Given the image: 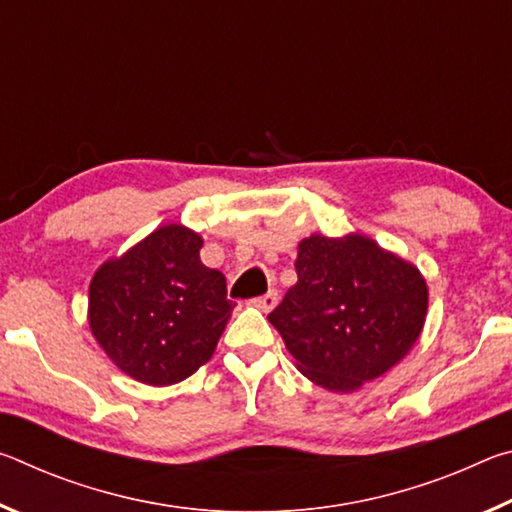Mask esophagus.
Listing matches in <instances>:
<instances>
[{"instance_id":"1","label":"esophagus","mask_w":512,"mask_h":512,"mask_svg":"<svg viewBox=\"0 0 512 512\" xmlns=\"http://www.w3.org/2000/svg\"><path fill=\"white\" fill-rule=\"evenodd\" d=\"M253 305H255V307H259V309H264V311H271V309L277 305V291H275V289H271L268 293H264V296L255 298V300H253Z\"/></svg>"}]
</instances>
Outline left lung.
<instances>
[{"label":"left lung","mask_w":512,"mask_h":512,"mask_svg":"<svg viewBox=\"0 0 512 512\" xmlns=\"http://www.w3.org/2000/svg\"><path fill=\"white\" fill-rule=\"evenodd\" d=\"M298 282L268 320L302 375L348 393L391 370L418 341L427 284L418 268L361 235L302 239Z\"/></svg>","instance_id":"8db88e82"}]
</instances>
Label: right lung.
<instances>
[{"label": "right lung", "instance_id": "add662e5", "mask_svg": "<svg viewBox=\"0 0 512 512\" xmlns=\"http://www.w3.org/2000/svg\"><path fill=\"white\" fill-rule=\"evenodd\" d=\"M203 241L164 225L90 284V327L117 366L142 384L169 386L210 361L237 302L225 275L201 262Z\"/></svg>", "mask_w": 512, "mask_h": 512}]
</instances>
